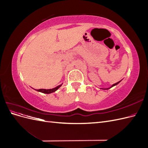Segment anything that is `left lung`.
Wrapping results in <instances>:
<instances>
[{
  "mask_svg": "<svg viewBox=\"0 0 148 148\" xmlns=\"http://www.w3.org/2000/svg\"><path fill=\"white\" fill-rule=\"evenodd\" d=\"M120 82H117V83H115V84H114L113 85H112V86L110 88H112V87H113V86H115V85H117L119 83H120ZM110 88H107V89H110Z\"/></svg>",
  "mask_w": 148,
  "mask_h": 148,
  "instance_id": "left-lung-1",
  "label": "left lung"
}]
</instances>
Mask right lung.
<instances>
[{
  "instance_id": "right-lung-1",
  "label": "right lung",
  "mask_w": 148,
  "mask_h": 148,
  "mask_svg": "<svg viewBox=\"0 0 148 148\" xmlns=\"http://www.w3.org/2000/svg\"><path fill=\"white\" fill-rule=\"evenodd\" d=\"M62 86V84L59 85V86H58L54 88L53 89H37V91H39V92H41L42 93H46V94H50V93H52V92H55L56 90H57L58 89H59L60 86Z\"/></svg>"
}]
</instances>
